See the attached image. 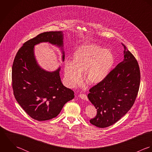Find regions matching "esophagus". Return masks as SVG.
Here are the masks:
<instances>
[{
	"label": "esophagus",
	"instance_id": "1",
	"mask_svg": "<svg viewBox=\"0 0 152 152\" xmlns=\"http://www.w3.org/2000/svg\"><path fill=\"white\" fill-rule=\"evenodd\" d=\"M79 97L81 98L83 100H86V101L88 100V96L86 94H79Z\"/></svg>",
	"mask_w": 152,
	"mask_h": 152
}]
</instances>
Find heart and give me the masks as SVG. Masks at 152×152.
<instances>
[{
	"mask_svg": "<svg viewBox=\"0 0 152 152\" xmlns=\"http://www.w3.org/2000/svg\"><path fill=\"white\" fill-rule=\"evenodd\" d=\"M115 63V57L108 49L95 44L79 47L73 55V61L64 63V77L69 87H75L82 81V73L89 84H98L109 75Z\"/></svg>",
	"mask_w": 152,
	"mask_h": 152,
	"instance_id": "b5f03b06",
	"label": "heart"
}]
</instances>
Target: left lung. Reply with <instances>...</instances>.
Segmentation results:
<instances>
[{
	"label": "left lung",
	"instance_id": "1",
	"mask_svg": "<svg viewBox=\"0 0 152 152\" xmlns=\"http://www.w3.org/2000/svg\"><path fill=\"white\" fill-rule=\"evenodd\" d=\"M124 46V59L100 83L92 87L88 95L97 109L90 123L104 128L119 121L133 105L140 81L139 64Z\"/></svg>",
	"mask_w": 152,
	"mask_h": 152
}]
</instances>
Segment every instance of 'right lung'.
<instances>
[{
  "instance_id": "add662e5",
  "label": "right lung",
  "mask_w": 152,
  "mask_h": 152,
  "mask_svg": "<svg viewBox=\"0 0 152 152\" xmlns=\"http://www.w3.org/2000/svg\"><path fill=\"white\" fill-rule=\"evenodd\" d=\"M63 40L61 31L40 33L23 45L13 61L12 79L15 97L26 113L38 121L56 118L64 104L75 97L74 91L61 82V67L46 71L38 64L34 54V46L42 42H49L63 50Z\"/></svg>"
}]
</instances>
